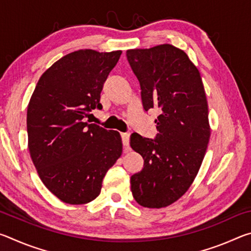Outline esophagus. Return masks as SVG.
Listing matches in <instances>:
<instances>
[{
  "mask_svg": "<svg viewBox=\"0 0 251 251\" xmlns=\"http://www.w3.org/2000/svg\"><path fill=\"white\" fill-rule=\"evenodd\" d=\"M122 142H123V145H124L125 151L128 150L129 147V134L128 133H122Z\"/></svg>",
  "mask_w": 251,
  "mask_h": 251,
  "instance_id": "1",
  "label": "esophagus"
}]
</instances>
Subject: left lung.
<instances>
[{"mask_svg": "<svg viewBox=\"0 0 251 251\" xmlns=\"http://www.w3.org/2000/svg\"><path fill=\"white\" fill-rule=\"evenodd\" d=\"M127 61L141 86L143 108L159 109L155 138L130 135L144 167L130 177L135 201L147 208L175 202L192 185L210 137L201 74L187 54L171 44L128 50Z\"/></svg>", "mask_w": 251, "mask_h": 251, "instance_id": "obj_1", "label": "left lung"}]
</instances>
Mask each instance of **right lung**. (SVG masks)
Listing matches in <instances>:
<instances>
[{
    "mask_svg": "<svg viewBox=\"0 0 251 251\" xmlns=\"http://www.w3.org/2000/svg\"><path fill=\"white\" fill-rule=\"evenodd\" d=\"M121 54L79 50L65 55L41 76L29 100L31 158L46 188L66 203L94 201L122 155L118 131L85 123L101 106L100 92Z\"/></svg>",
    "mask_w": 251,
    "mask_h": 251,
    "instance_id": "obj_1",
    "label": "right lung"
}]
</instances>
